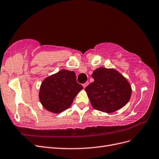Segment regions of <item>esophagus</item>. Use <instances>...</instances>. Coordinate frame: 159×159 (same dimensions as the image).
Returning a JSON list of instances; mask_svg holds the SVG:
<instances>
[{"label":"esophagus","instance_id":"34e87169","mask_svg":"<svg viewBox=\"0 0 159 159\" xmlns=\"http://www.w3.org/2000/svg\"><path fill=\"white\" fill-rule=\"evenodd\" d=\"M89 85V82H88V81H87V82H85V84H83V86H84V88H85V87H86L87 85Z\"/></svg>","mask_w":159,"mask_h":159}]
</instances>
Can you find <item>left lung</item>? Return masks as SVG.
<instances>
[{"label": "left lung", "mask_w": 159, "mask_h": 159, "mask_svg": "<svg viewBox=\"0 0 159 159\" xmlns=\"http://www.w3.org/2000/svg\"><path fill=\"white\" fill-rule=\"evenodd\" d=\"M91 77L94 81L87 85L91 105L104 112H113L123 107L129 100L132 89L122 75L114 69L98 68Z\"/></svg>", "instance_id": "obj_1"}]
</instances>
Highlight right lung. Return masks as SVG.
Masks as SVG:
<instances>
[{
	"mask_svg": "<svg viewBox=\"0 0 159 159\" xmlns=\"http://www.w3.org/2000/svg\"><path fill=\"white\" fill-rule=\"evenodd\" d=\"M84 87L76 80L73 71L62 70L43 81L39 99L47 111L60 113L68 108Z\"/></svg>",
	"mask_w": 159,
	"mask_h": 159,
	"instance_id": "add662e5",
	"label": "right lung"
}]
</instances>
